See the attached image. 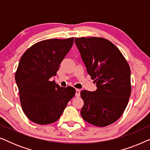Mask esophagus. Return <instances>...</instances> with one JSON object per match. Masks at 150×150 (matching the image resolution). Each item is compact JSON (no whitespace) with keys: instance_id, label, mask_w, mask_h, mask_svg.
I'll return each instance as SVG.
<instances>
[{"instance_id":"1","label":"esophagus","mask_w":150,"mask_h":150,"mask_svg":"<svg viewBox=\"0 0 150 150\" xmlns=\"http://www.w3.org/2000/svg\"><path fill=\"white\" fill-rule=\"evenodd\" d=\"M80 95H81V91H80V89H76V94H75V96H76V97H79Z\"/></svg>"}]
</instances>
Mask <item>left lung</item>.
Listing matches in <instances>:
<instances>
[{"mask_svg": "<svg viewBox=\"0 0 150 150\" xmlns=\"http://www.w3.org/2000/svg\"><path fill=\"white\" fill-rule=\"evenodd\" d=\"M75 43L87 73L96 83L95 91L83 90V119L98 127L119 120L131 94L130 68L120 50L102 38H76Z\"/></svg>", "mask_w": 150, "mask_h": 150, "instance_id": "8db88e82", "label": "left lung"}]
</instances>
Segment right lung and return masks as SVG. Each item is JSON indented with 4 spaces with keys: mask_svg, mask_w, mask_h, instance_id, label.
Returning a JSON list of instances; mask_svg holds the SVG:
<instances>
[{
    "mask_svg": "<svg viewBox=\"0 0 150 150\" xmlns=\"http://www.w3.org/2000/svg\"><path fill=\"white\" fill-rule=\"evenodd\" d=\"M73 43L74 38L41 41L28 48L20 59L15 74L20 103L25 115L35 124L57 122L75 95L74 87H61L50 81Z\"/></svg>",
    "mask_w": 150,
    "mask_h": 150,
    "instance_id": "1",
    "label": "right lung"
}]
</instances>
